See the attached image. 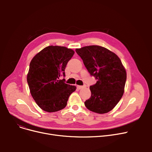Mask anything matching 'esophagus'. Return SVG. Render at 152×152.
I'll use <instances>...</instances> for the list:
<instances>
[{
    "label": "esophagus",
    "instance_id": "esophagus-1",
    "mask_svg": "<svg viewBox=\"0 0 152 152\" xmlns=\"http://www.w3.org/2000/svg\"><path fill=\"white\" fill-rule=\"evenodd\" d=\"M77 88H78L79 89H81L84 88V87H85L86 86H77Z\"/></svg>",
    "mask_w": 152,
    "mask_h": 152
}]
</instances>
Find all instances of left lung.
I'll return each mask as SVG.
<instances>
[{
  "label": "left lung",
  "instance_id": "obj_1",
  "mask_svg": "<svg viewBox=\"0 0 152 152\" xmlns=\"http://www.w3.org/2000/svg\"><path fill=\"white\" fill-rule=\"evenodd\" d=\"M87 71L97 83L90 86L91 96L84 102L87 109L103 114L113 110L124 94L126 71L113 52L99 45L76 49Z\"/></svg>",
  "mask_w": 152,
  "mask_h": 152
}]
</instances>
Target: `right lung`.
Wrapping results in <instances>:
<instances>
[{
  "mask_svg": "<svg viewBox=\"0 0 152 152\" xmlns=\"http://www.w3.org/2000/svg\"><path fill=\"white\" fill-rule=\"evenodd\" d=\"M75 52L65 47L48 46L37 53L30 62L27 82L37 105L47 112L65 108L76 86L65 83V69Z\"/></svg>",
  "mask_w": 152,
  "mask_h": 152,
  "instance_id": "obj_1",
  "label": "right lung"
}]
</instances>
